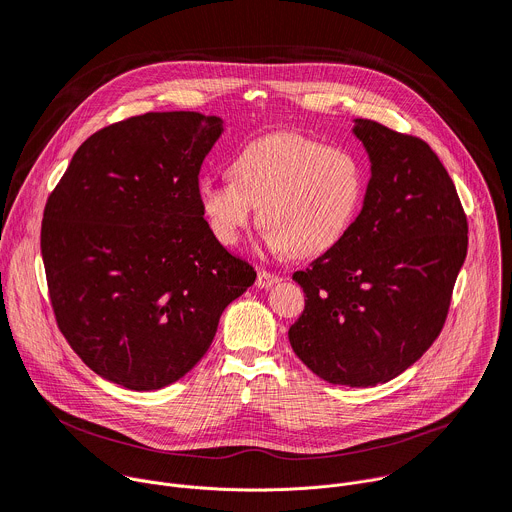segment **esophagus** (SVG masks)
I'll return each mask as SVG.
<instances>
[{"mask_svg": "<svg viewBox=\"0 0 512 512\" xmlns=\"http://www.w3.org/2000/svg\"><path fill=\"white\" fill-rule=\"evenodd\" d=\"M279 281H281V277L275 273H269V271H259V275H257V287H261V289H269Z\"/></svg>", "mask_w": 512, "mask_h": 512, "instance_id": "obj_1", "label": "esophagus"}]
</instances>
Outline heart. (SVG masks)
Here are the masks:
<instances>
[{
    "instance_id": "heart-1",
    "label": "heart",
    "mask_w": 512,
    "mask_h": 512,
    "mask_svg": "<svg viewBox=\"0 0 512 512\" xmlns=\"http://www.w3.org/2000/svg\"><path fill=\"white\" fill-rule=\"evenodd\" d=\"M233 182L204 178L196 202L212 237L235 247L259 208L273 251L318 257L352 227L364 196V170L346 148L281 131L249 141L231 162Z\"/></svg>"
}]
</instances>
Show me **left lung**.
Instances as JSON below:
<instances>
[{"label":"left lung","mask_w":512,"mask_h":512,"mask_svg":"<svg viewBox=\"0 0 512 512\" xmlns=\"http://www.w3.org/2000/svg\"><path fill=\"white\" fill-rule=\"evenodd\" d=\"M352 133L371 162L342 241L294 281L306 310L289 344L320 379L375 387L399 377L442 332L468 251L456 186L429 145L371 119Z\"/></svg>","instance_id":"1"}]
</instances>
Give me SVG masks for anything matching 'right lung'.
I'll use <instances>...</instances> for the list:
<instances>
[{"instance_id":"add662e5","label":"right lung","mask_w":512,"mask_h":512,"mask_svg":"<svg viewBox=\"0 0 512 512\" xmlns=\"http://www.w3.org/2000/svg\"><path fill=\"white\" fill-rule=\"evenodd\" d=\"M221 117L145 113L93 133L48 196L40 249L60 332L99 377L158 391L206 354L257 273L196 202Z\"/></svg>"}]
</instances>
